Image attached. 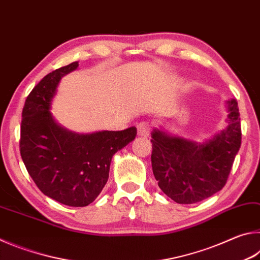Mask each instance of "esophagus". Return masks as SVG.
<instances>
[{"label":"esophagus","mask_w":260,"mask_h":260,"mask_svg":"<svg viewBox=\"0 0 260 260\" xmlns=\"http://www.w3.org/2000/svg\"><path fill=\"white\" fill-rule=\"evenodd\" d=\"M150 131H151V125L149 121L144 120V121H141L138 124V134L140 136L148 138V136L150 135Z\"/></svg>","instance_id":"obj_1"}]
</instances>
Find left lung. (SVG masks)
Segmentation results:
<instances>
[{"label": "left lung", "instance_id": "8db88e82", "mask_svg": "<svg viewBox=\"0 0 260 260\" xmlns=\"http://www.w3.org/2000/svg\"><path fill=\"white\" fill-rule=\"evenodd\" d=\"M228 127L203 144L155 129L151 134L152 172L158 186L179 204L201 202L221 190L241 147L240 112L228 100Z\"/></svg>", "mask_w": 260, "mask_h": 260}]
</instances>
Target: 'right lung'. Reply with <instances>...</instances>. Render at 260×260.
Here are the masks:
<instances>
[{
	"label": "right lung",
	"instance_id": "add662e5",
	"mask_svg": "<svg viewBox=\"0 0 260 260\" xmlns=\"http://www.w3.org/2000/svg\"><path fill=\"white\" fill-rule=\"evenodd\" d=\"M79 67L59 68L30 91L21 113L20 156L38 188L69 206L93 203L109 179L112 156L136 136V128L76 134L61 128L49 111L60 78Z\"/></svg>",
	"mask_w": 260,
	"mask_h": 260
}]
</instances>
